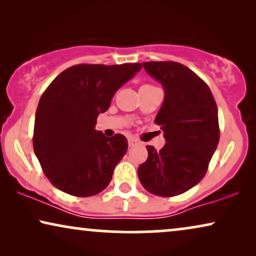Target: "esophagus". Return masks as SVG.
<instances>
[{
	"label": "esophagus",
	"mask_w": 256,
	"mask_h": 256,
	"mask_svg": "<svg viewBox=\"0 0 256 256\" xmlns=\"http://www.w3.org/2000/svg\"><path fill=\"white\" fill-rule=\"evenodd\" d=\"M128 144H129V146H136L138 144V141H136L135 138H128Z\"/></svg>",
	"instance_id": "1"
}]
</instances>
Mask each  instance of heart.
<instances>
[{"instance_id": "obj_1", "label": "heart", "mask_w": 256, "mask_h": 256, "mask_svg": "<svg viewBox=\"0 0 256 256\" xmlns=\"http://www.w3.org/2000/svg\"><path fill=\"white\" fill-rule=\"evenodd\" d=\"M144 86H152V85H144Z\"/></svg>"}]
</instances>
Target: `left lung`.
I'll list each match as a JSON object with an SVG mask.
<instances>
[{"label":"left lung","mask_w":256,"mask_h":256,"mask_svg":"<svg viewBox=\"0 0 256 256\" xmlns=\"http://www.w3.org/2000/svg\"><path fill=\"white\" fill-rule=\"evenodd\" d=\"M143 68L162 84L166 96L155 118L166 138L138 166L143 188L160 197L184 194L205 176L219 143L218 108L211 90L194 71L176 62H146Z\"/></svg>","instance_id":"1"}]
</instances>
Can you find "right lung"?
Here are the masks:
<instances>
[{"label":"right lung","mask_w":256,"mask_h":256,"mask_svg":"<svg viewBox=\"0 0 256 256\" xmlns=\"http://www.w3.org/2000/svg\"><path fill=\"white\" fill-rule=\"evenodd\" d=\"M141 68L140 62L74 65L56 76L42 94L34 150L45 176L60 191L90 197L108 186L128 142L121 134L106 138L96 130V118Z\"/></svg>","instance_id":"add662e5"}]
</instances>
